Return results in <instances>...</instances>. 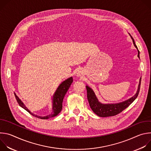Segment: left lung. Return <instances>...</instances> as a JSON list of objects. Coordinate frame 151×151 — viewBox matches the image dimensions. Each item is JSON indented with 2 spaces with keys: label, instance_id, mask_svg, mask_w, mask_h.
<instances>
[{
  "label": "left lung",
  "instance_id": "8db88e82",
  "mask_svg": "<svg viewBox=\"0 0 151 151\" xmlns=\"http://www.w3.org/2000/svg\"><path fill=\"white\" fill-rule=\"evenodd\" d=\"M130 36L133 40L134 47L137 49V51H138L137 56L140 58L139 51L138 50V48L135 44V42L133 38L131 35ZM140 83H141V78L139 81L138 90L137 91V93L134 96L122 102H120L118 103H112V104H103L100 103L98 100L97 98L96 97L93 90L90 87L87 85L86 86V88H87V99H88L90 107L96 115H97L100 117H107V116H115L121 113L124 109H125L127 107L130 106L137 97L139 91H140Z\"/></svg>",
  "mask_w": 151,
  "mask_h": 151
}]
</instances>
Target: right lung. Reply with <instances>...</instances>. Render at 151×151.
I'll return each mask as SVG.
<instances>
[{
	"label": "right lung",
	"instance_id": "right-lung-1",
	"mask_svg": "<svg viewBox=\"0 0 151 151\" xmlns=\"http://www.w3.org/2000/svg\"><path fill=\"white\" fill-rule=\"evenodd\" d=\"M72 82H73V78L70 77V78H68V79L63 81L59 85V87L57 88L56 91L55 92V93L53 96L52 112L50 114H49L47 116H38V115H36L32 113L27 108V107L24 104V103L22 102V101H21L19 99V97L16 95V94L15 93H14V95H15V99H16L18 103L19 104V105L21 107H22L26 111H27L29 114H30L32 115H33L36 118L42 119H49V118H51L57 116L61 112V111L62 109V107H63L62 103H63V99H64V96H65L66 93H67L68 90H69L70 86Z\"/></svg>",
	"mask_w": 151,
	"mask_h": 151
}]
</instances>
